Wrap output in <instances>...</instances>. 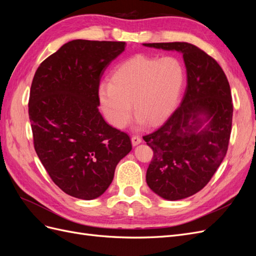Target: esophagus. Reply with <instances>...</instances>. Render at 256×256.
Segmentation results:
<instances>
[{
    "label": "esophagus",
    "mask_w": 256,
    "mask_h": 256,
    "mask_svg": "<svg viewBox=\"0 0 256 256\" xmlns=\"http://www.w3.org/2000/svg\"><path fill=\"white\" fill-rule=\"evenodd\" d=\"M141 142H142L141 136H132V138H131V143H132L134 146H136V145H138V144H140Z\"/></svg>",
    "instance_id": "34e87169"
}]
</instances>
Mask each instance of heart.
<instances>
[{
    "label": "heart",
    "instance_id": "1",
    "mask_svg": "<svg viewBox=\"0 0 256 256\" xmlns=\"http://www.w3.org/2000/svg\"><path fill=\"white\" fill-rule=\"evenodd\" d=\"M184 82V67L176 58L138 54L114 69L110 83L100 84L98 96L106 118L116 128L125 127L134 110L138 120L150 125L172 111Z\"/></svg>",
    "mask_w": 256,
    "mask_h": 256
}]
</instances>
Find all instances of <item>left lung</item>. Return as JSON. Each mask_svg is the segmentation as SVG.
I'll return each mask as SVG.
<instances>
[{
  "label": "left lung",
  "mask_w": 256,
  "mask_h": 256,
  "mask_svg": "<svg viewBox=\"0 0 256 256\" xmlns=\"http://www.w3.org/2000/svg\"><path fill=\"white\" fill-rule=\"evenodd\" d=\"M143 44L182 52L187 68L180 104L162 126L143 136L154 152L146 182L166 200L189 198L209 182L226 154L233 118L230 83L216 60L194 44Z\"/></svg>",
  "instance_id": "1"
}]
</instances>
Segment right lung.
Returning a JSON list of instances; mask_svg holds the SVG:
<instances>
[{
    "label": "right lung",
    "mask_w": 256,
    "mask_h": 256,
    "mask_svg": "<svg viewBox=\"0 0 256 256\" xmlns=\"http://www.w3.org/2000/svg\"><path fill=\"white\" fill-rule=\"evenodd\" d=\"M124 42L76 40L37 68L28 116L34 147L53 182L81 200L100 196L132 148L129 136L98 110L100 79L125 50Z\"/></svg>",
    "instance_id": "obj_1"
}]
</instances>
